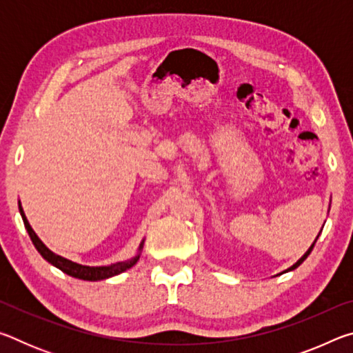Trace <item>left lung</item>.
<instances>
[{
    "instance_id": "left-lung-1",
    "label": "left lung",
    "mask_w": 353,
    "mask_h": 353,
    "mask_svg": "<svg viewBox=\"0 0 353 353\" xmlns=\"http://www.w3.org/2000/svg\"><path fill=\"white\" fill-rule=\"evenodd\" d=\"M319 235H321V234H319ZM319 235H318V236H316V240L313 241V244H312V246H310V248H308V250H307V252H305V254H303V255L301 256V259H299V260H297V261L294 263V265H292L291 268H288V270H286V271H283V272H280V274L290 272V271H292V270H296V268H299V266H301V265H302V263H303V261H305V259H307V256H308L310 254H312V250H313V248H314V243H316V241H318V238H319ZM280 274H277V276H280Z\"/></svg>"
}]
</instances>
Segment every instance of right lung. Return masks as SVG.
<instances>
[{"instance_id":"obj_1","label":"right lung","mask_w":353,"mask_h":353,"mask_svg":"<svg viewBox=\"0 0 353 353\" xmlns=\"http://www.w3.org/2000/svg\"><path fill=\"white\" fill-rule=\"evenodd\" d=\"M19 210H20V214L23 218V223H25L28 234H29V236H31L32 244L35 246V249L39 250L40 255L43 256V259L48 263H51L52 266H56L61 271H63L65 274H68V276L81 279V280H88V282L104 280V279L118 276V274L128 271L129 268H132L135 263L139 261L141 249H143V244H145V240H143L140 243V246H139V252H137V255H134L132 259H129V260L113 263V265H109V266H83V265H79V263H74V261H71L68 259H63V256L57 255V254L52 252V250L48 249L43 244V241H41L40 238L37 236V234H35V232L32 230V227H31V224H29L25 212H23V207H21L20 201H19Z\"/></svg>"}]
</instances>
